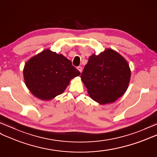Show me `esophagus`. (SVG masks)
Here are the masks:
<instances>
[{
	"instance_id": "1",
	"label": "esophagus",
	"mask_w": 157,
	"mask_h": 157,
	"mask_svg": "<svg viewBox=\"0 0 157 157\" xmlns=\"http://www.w3.org/2000/svg\"><path fill=\"white\" fill-rule=\"evenodd\" d=\"M77 69H78L80 72H82V67H80V66H79V67H77Z\"/></svg>"
}]
</instances>
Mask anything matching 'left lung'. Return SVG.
<instances>
[{"label": "left lung", "instance_id": "1", "mask_svg": "<svg viewBox=\"0 0 157 157\" xmlns=\"http://www.w3.org/2000/svg\"><path fill=\"white\" fill-rule=\"evenodd\" d=\"M129 64L119 53L105 49L92 55L81 78L90 97L101 105L115 102L127 91L131 79Z\"/></svg>", "mask_w": 157, "mask_h": 157}]
</instances>
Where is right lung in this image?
Masks as SVG:
<instances>
[{
	"mask_svg": "<svg viewBox=\"0 0 157 157\" xmlns=\"http://www.w3.org/2000/svg\"><path fill=\"white\" fill-rule=\"evenodd\" d=\"M80 75L70 60L49 49L31 57L23 69L26 87L43 101L52 100L63 93L71 80Z\"/></svg>",
	"mask_w": 157,
	"mask_h": 157,
	"instance_id": "obj_1",
	"label": "right lung"
}]
</instances>
